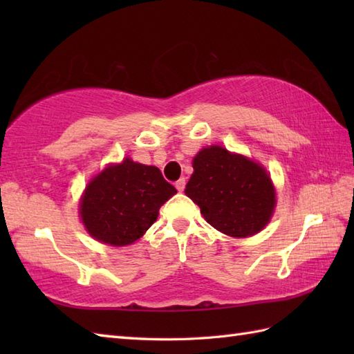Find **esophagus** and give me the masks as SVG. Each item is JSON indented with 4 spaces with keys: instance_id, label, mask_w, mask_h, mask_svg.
Returning a JSON list of instances; mask_svg holds the SVG:
<instances>
[{
    "instance_id": "1",
    "label": "esophagus",
    "mask_w": 354,
    "mask_h": 354,
    "mask_svg": "<svg viewBox=\"0 0 354 354\" xmlns=\"http://www.w3.org/2000/svg\"><path fill=\"white\" fill-rule=\"evenodd\" d=\"M175 187L178 189V192H184V189H185V178L178 179V181L175 183Z\"/></svg>"
}]
</instances>
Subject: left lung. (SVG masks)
Segmentation results:
<instances>
[{
    "instance_id": "left-lung-1",
    "label": "left lung",
    "mask_w": 354,
    "mask_h": 354,
    "mask_svg": "<svg viewBox=\"0 0 354 354\" xmlns=\"http://www.w3.org/2000/svg\"><path fill=\"white\" fill-rule=\"evenodd\" d=\"M193 169L185 194L217 231L231 237H248L269 222L275 190L260 164L212 146L194 156Z\"/></svg>"
}]
</instances>
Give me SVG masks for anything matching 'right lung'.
Segmentation results:
<instances>
[{"label": "right lung", "mask_w": 354, "mask_h": 354, "mask_svg": "<svg viewBox=\"0 0 354 354\" xmlns=\"http://www.w3.org/2000/svg\"><path fill=\"white\" fill-rule=\"evenodd\" d=\"M173 194L176 189L160 169L126 158L88 184L80 202L82 222L99 242L131 245L150 228Z\"/></svg>", "instance_id": "add662e5"}]
</instances>
